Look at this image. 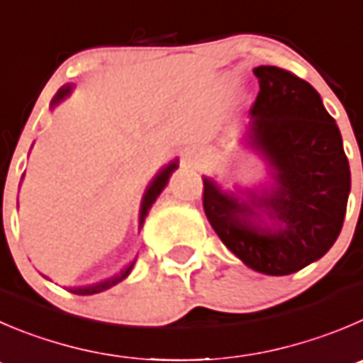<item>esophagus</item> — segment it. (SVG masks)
I'll return each instance as SVG.
<instances>
[{"instance_id": "esophagus-1", "label": "esophagus", "mask_w": 363, "mask_h": 363, "mask_svg": "<svg viewBox=\"0 0 363 363\" xmlns=\"http://www.w3.org/2000/svg\"><path fill=\"white\" fill-rule=\"evenodd\" d=\"M185 162H187L189 165H192V164H194V160H191V158H185Z\"/></svg>"}]
</instances>
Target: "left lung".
<instances>
[{
    "instance_id": "8db88e82",
    "label": "left lung",
    "mask_w": 363,
    "mask_h": 363,
    "mask_svg": "<svg viewBox=\"0 0 363 363\" xmlns=\"http://www.w3.org/2000/svg\"><path fill=\"white\" fill-rule=\"evenodd\" d=\"M244 144L267 164L260 189L226 191L203 176V208L224 246L253 271L285 276L330 251L344 224L350 162L319 92L285 69L258 65Z\"/></svg>"
}]
</instances>
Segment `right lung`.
I'll use <instances>...</instances> for the list:
<instances>
[{
  "mask_svg": "<svg viewBox=\"0 0 363 363\" xmlns=\"http://www.w3.org/2000/svg\"><path fill=\"white\" fill-rule=\"evenodd\" d=\"M72 89H74V85H72V84L62 85V87L58 89L57 94H55V98L51 99V108H55V106H57L58 103L64 101V99L67 98L69 94H71ZM176 167H178V160H172L171 164H167L164 169H160V171H158V174L155 176L153 179H151V184L146 187V192H144V196H143V203H140L139 230H140V228H143L144 219H146L147 212H150V208H151V205H153V203L157 201V198H158V196H160V192L165 189V185H167V182H169V176H171L172 172H174ZM133 265H135V260H133L130 265H126V267H124L121 272H117V274L110 276V278L101 279V281H98V283H92V285L71 287V289H69V291H71L72 294H78V296L98 294V292L106 291V289L113 287V285H117V283H119V281H123V279L126 278V276L130 274V272H132Z\"/></svg>",
  "mask_w": 363,
  "mask_h": 363,
  "instance_id": "add662e5",
  "label": "right lung"
}]
</instances>
